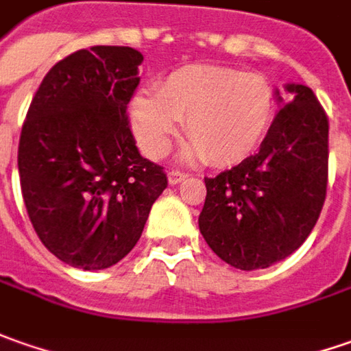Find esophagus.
<instances>
[{
    "mask_svg": "<svg viewBox=\"0 0 351 351\" xmlns=\"http://www.w3.org/2000/svg\"><path fill=\"white\" fill-rule=\"evenodd\" d=\"M188 175L184 173H180V171H171L169 173V184H178V182H182Z\"/></svg>",
    "mask_w": 351,
    "mask_h": 351,
    "instance_id": "1",
    "label": "esophagus"
}]
</instances>
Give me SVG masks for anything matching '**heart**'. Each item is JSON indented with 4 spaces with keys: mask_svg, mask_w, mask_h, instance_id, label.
Returning a JSON list of instances; mask_svg holds the SVG:
<instances>
[{
    "mask_svg": "<svg viewBox=\"0 0 351 351\" xmlns=\"http://www.w3.org/2000/svg\"><path fill=\"white\" fill-rule=\"evenodd\" d=\"M139 147L153 159L169 152L184 122L186 159L215 167L245 161L258 149L276 116V91L260 75L219 66H182L138 93L128 106Z\"/></svg>",
    "mask_w": 351,
    "mask_h": 351,
    "instance_id": "b5f03b06",
    "label": "heart"
}]
</instances>
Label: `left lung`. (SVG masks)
<instances>
[{
    "mask_svg": "<svg viewBox=\"0 0 351 351\" xmlns=\"http://www.w3.org/2000/svg\"><path fill=\"white\" fill-rule=\"evenodd\" d=\"M285 101L258 153L206 178L199 233L239 270L268 268L305 243L328 182V118L305 85H285Z\"/></svg>",
    "mask_w": 351,
    "mask_h": 351,
    "instance_id": "1",
    "label": "left lung"
}]
</instances>
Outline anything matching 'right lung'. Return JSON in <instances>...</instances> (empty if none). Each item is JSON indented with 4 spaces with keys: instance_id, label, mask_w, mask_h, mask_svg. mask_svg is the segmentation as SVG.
<instances>
[{
    "instance_id": "1",
    "label": "right lung",
    "mask_w": 351,
    "mask_h": 351,
    "mask_svg": "<svg viewBox=\"0 0 351 351\" xmlns=\"http://www.w3.org/2000/svg\"><path fill=\"white\" fill-rule=\"evenodd\" d=\"M141 62L130 46L77 50L46 73L29 106L17 157L23 199L44 247L69 266L120 262L167 188L128 122Z\"/></svg>"
}]
</instances>
